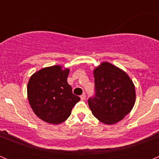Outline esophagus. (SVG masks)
I'll return each instance as SVG.
<instances>
[{"label": "esophagus", "instance_id": "obj_1", "mask_svg": "<svg viewBox=\"0 0 159 159\" xmlns=\"http://www.w3.org/2000/svg\"><path fill=\"white\" fill-rule=\"evenodd\" d=\"M80 99L81 100H85V99H86V95H85V93L82 94V95H80Z\"/></svg>", "mask_w": 159, "mask_h": 159}]
</instances>
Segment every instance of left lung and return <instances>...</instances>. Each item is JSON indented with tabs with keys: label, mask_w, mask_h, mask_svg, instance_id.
<instances>
[{
	"label": "left lung",
	"mask_w": 159,
	"mask_h": 159,
	"mask_svg": "<svg viewBox=\"0 0 159 159\" xmlns=\"http://www.w3.org/2000/svg\"><path fill=\"white\" fill-rule=\"evenodd\" d=\"M95 95L88 106L101 123L112 125L131 111L136 99L134 84L127 73L111 63L102 62L95 67Z\"/></svg>",
	"instance_id": "left-lung-1"
}]
</instances>
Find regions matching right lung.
Listing matches in <instances>:
<instances>
[{
  "instance_id": "obj_1",
  "label": "right lung",
  "mask_w": 159,
  "mask_h": 159,
  "mask_svg": "<svg viewBox=\"0 0 159 159\" xmlns=\"http://www.w3.org/2000/svg\"><path fill=\"white\" fill-rule=\"evenodd\" d=\"M69 68L61 65L43 67L31 75L27 86L29 104L36 116L50 124H60L69 117L80 98L67 84Z\"/></svg>"
}]
</instances>
